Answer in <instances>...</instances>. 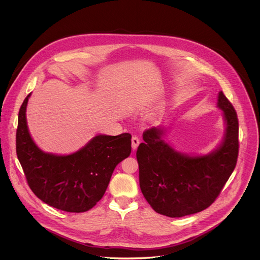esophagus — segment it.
I'll return each instance as SVG.
<instances>
[{
	"label": "esophagus",
	"instance_id": "34e87169",
	"mask_svg": "<svg viewBox=\"0 0 260 260\" xmlns=\"http://www.w3.org/2000/svg\"><path fill=\"white\" fill-rule=\"evenodd\" d=\"M131 140H132V148H133V150H136L137 147H138V145L140 144L139 138L137 136H133Z\"/></svg>",
	"mask_w": 260,
	"mask_h": 260
}]
</instances>
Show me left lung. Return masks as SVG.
<instances>
[{"instance_id": "obj_1", "label": "left lung", "mask_w": 260, "mask_h": 260, "mask_svg": "<svg viewBox=\"0 0 260 260\" xmlns=\"http://www.w3.org/2000/svg\"><path fill=\"white\" fill-rule=\"evenodd\" d=\"M225 133L220 146L203 156L175 151L164 141V130L153 127L143 133L136 157L139 183L150 206L159 214L182 217L209 207L233 172L238 157V118L234 107L219 92Z\"/></svg>"}]
</instances>
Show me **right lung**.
Listing matches in <instances>:
<instances>
[{
	"instance_id": "obj_1",
	"label": "right lung",
	"mask_w": 260,
	"mask_h": 260,
	"mask_svg": "<svg viewBox=\"0 0 260 260\" xmlns=\"http://www.w3.org/2000/svg\"><path fill=\"white\" fill-rule=\"evenodd\" d=\"M29 94L19 111L16 151L31 190L46 204L67 212H85L103 197L115 167L131 153V134L97 135L70 155L43 152L26 120Z\"/></svg>"
}]
</instances>
